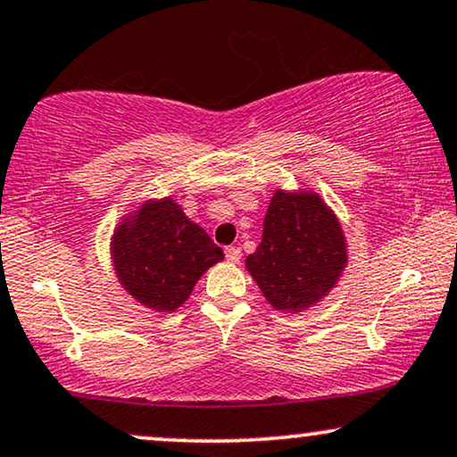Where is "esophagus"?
<instances>
[{"mask_svg": "<svg viewBox=\"0 0 457 457\" xmlns=\"http://www.w3.org/2000/svg\"><path fill=\"white\" fill-rule=\"evenodd\" d=\"M224 253H227V260L228 262H233V264H237L241 260V250L237 245H228V247H224Z\"/></svg>", "mask_w": 457, "mask_h": 457, "instance_id": "esophagus-1", "label": "esophagus"}]
</instances>
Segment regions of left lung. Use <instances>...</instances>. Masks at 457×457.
Returning a JSON list of instances; mask_svg holds the SVG:
<instances>
[{"mask_svg": "<svg viewBox=\"0 0 457 457\" xmlns=\"http://www.w3.org/2000/svg\"><path fill=\"white\" fill-rule=\"evenodd\" d=\"M346 264L340 222L317 195L277 191L262 241L245 266L279 311H302L328 294Z\"/></svg>", "mask_w": 457, "mask_h": 457, "instance_id": "obj_1", "label": "left lung"}]
</instances>
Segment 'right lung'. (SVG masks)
<instances>
[{
  "instance_id": "add662e5",
  "label": "right lung",
  "mask_w": 457,
  "mask_h": 457,
  "mask_svg": "<svg viewBox=\"0 0 457 457\" xmlns=\"http://www.w3.org/2000/svg\"><path fill=\"white\" fill-rule=\"evenodd\" d=\"M224 253L171 199L146 204L132 227L112 237V260L123 287L155 311H174L199 277Z\"/></svg>"
}]
</instances>
